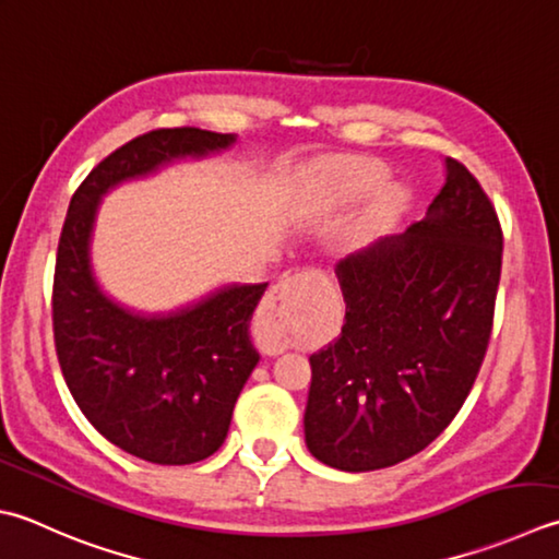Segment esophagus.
Masks as SVG:
<instances>
[{
    "instance_id": "34e87169",
    "label": "esophagus",
    "mask_w": 559,
    "mask_h": 559,
    "mask_svg": "<svg viewBox=\"0 0 559 559\" xmlns=\"http://www.w3.org/2000/svg\"><path fill=\"white\" fill-rule=\"evenodd\" d=\"M320 273L317 271H298L293 276L281 278L266 295V310L276 320V326H288L293 320H298L302 310L308 308L310 293L314 288ZM286 346L276 336H269L266 348L271 354H278Z\"/></svg>"
}]
</instances>
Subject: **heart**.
<instances>
[{
  "instance_id": "heart-1",
  "label": "heart",
  "mask_w": 559,
  "mask_h": 559,
  "mask_svg": "<svg viewBox=\"0 0 559 559\" xmlns=\"http://www.w3.org/2000/svg\"><path fill=\"white\" fill-rule=\"evenodd\" d=\"M317 179L322 181L326 199L334 203H352L373 193L364 221H360V229L366 233H378L385 227L409 199L402 183H385L388 169L382 164L364 157L326 159L317 169Z\"/></svg>"
}]
</instances>
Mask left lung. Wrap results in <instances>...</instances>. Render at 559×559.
<instances>
[{
	"label": "left lung",
	"instance_id": "1",
	"mask_svg": "<svg viewBox=\"0 0 559 559\" xmlns=\"http://www.w3.org/2000/svg\"><path fill=\"white\" fill-rule=\"evenodd\" d=\"M501 225L479 181L445 157L426 217L338 261L342 336L310 356L305 443L368 473L424 451L483 366L501 276Z\"/></svg>",
	"mask_w": 559,
	"mask_h": 559
}]
</instances>
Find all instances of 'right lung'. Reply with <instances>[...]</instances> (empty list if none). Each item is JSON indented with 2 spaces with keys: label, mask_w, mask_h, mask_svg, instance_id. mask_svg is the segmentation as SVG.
Masks as SVG:
<instances>
[{
  "label": "right lung",
  "mask_w": 559,
  "mask_h": 559,
  "mask_svg": "<svg viewBox=\"0 0 559 559\" xmlns=\"http://www.w3.org/2000/svg\"><path fill=\"white\" fill-rule=\"evenodd\" d=\"M233 133L159 128L98 162L70 201L52 281L55 352L76 407L104 439L157 465H191L223 445L259 354L249 322L269 283L223 286L167 314L126 308L98 286L92 233L118 183L235 145Z\"/></svg>",
  "instance_id": "right-lung-1"
}]
</instances>
